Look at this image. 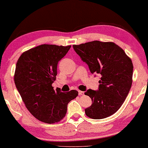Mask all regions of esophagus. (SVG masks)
Wrapping results in <instances>:
<instances>
[{"instance_id": "34e87169", "label": "esophagus", "mask_w": 148, "mask_h": 148, "mask_svg": "<svg viewBox=\"0 0 148 148\" xmlns=\"http://www.w3.org/2000/svg\"><path fill=\"white\" fill-rule=\"evenodd\" d=\"M78 94H79V96H83V95H84V92L79 90L78 91Z\"/></svg>"}]
</instances>
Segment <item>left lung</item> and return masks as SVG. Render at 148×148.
<instances>
[{
    "mask_svg": "<svg viewBox=\"0 0 148 148\" xmlns=\"http://www.w3.org/2000/svg\"><path fill=\"white\" fill-rule=\"evenodd\" d=\"M76 53L89 66L92 73L100 75L98 90L89 89L92 104L86 114L102 119L114 114L124 102L132 85L133 66L124 50L113 42L92 41L73 46Z\"/></svg>",
    "mask_w": 148,
    "mask_h": 148,
    "instance_id": "left-lung-1",
    "label": "left lung"
}]
</instances>
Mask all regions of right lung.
Segmentation results:
<instances>
[{"label":"right lung","instance_id":"add662e5","mask_svg":"<svg viewBox=\"0 0 148 148\" xmlns=\"http://www.w3.org/2000/svg\"><path fill=\"white\" fill-rule=\"evenodd\" d=\"M71 46L42 44L24 52L16 64L14 81L30 113L42 122L52 124L65 116L67 105L78 96L76 90L54 91L58 61Z\"/></svg>","mask_w":148,"mask_h":148}]
</instances>
